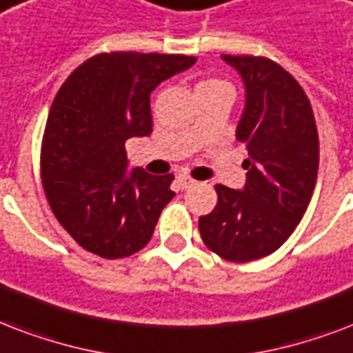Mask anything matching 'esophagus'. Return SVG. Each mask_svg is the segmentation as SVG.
Segmentation results:
<instances>
[{"label":"esophagus","instance_id":"1","mask_svg":"<svg viewBox=\"0 0 353 353\" xmlns=\"http://www.w3.org/2000/svg\"><path fill=\"white\" fill-rule=\"evenodd\" d=\"M176 182H179V185H180V188H182V190H185V188H191V185L195 184L196 180H195V179H191L190 174L180 173L179 176H176Z\"/></svg>","mask_w":353,"mask_h":353}]
</instances>
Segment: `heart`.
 <instances>
[{"instance_id": "1", "label": "heart", "mask_w": 353, "mask_h": 353, "mask_svg": "<svg viewBox=\"0 0 353 353\" xmlns=\"http://www.w3.org/2000/svg\"><path fill=\"white\" fill-rule=\"evenodd\" d=\"M223 86H228V84L217 81V79H208V81H201L196 84V88H223Z\"/></svg>"}]
</instances>
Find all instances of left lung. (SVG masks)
Returning a JSON list of instances; mask_svg holds the SVG:
<instances>
[{"label": "left lung", "instance_id": "8db88e82", "mask_svg": "<svg viewBox=\"0 0 353 353\" xmlns=\"http://www.w3.org/2000/svg\"><path fill=\"white\" fill-rule=\"evenodd\" d=\"M241 73L247 105L237 139L245 143V190L215 185L217 204L199 219L204 245L228 261L265 258L288 241L304 217L319 171V132L299 81L278 62L223 54Z\"/></svg>", "mask_w": 353, "mask_h": 353}]
</instances>
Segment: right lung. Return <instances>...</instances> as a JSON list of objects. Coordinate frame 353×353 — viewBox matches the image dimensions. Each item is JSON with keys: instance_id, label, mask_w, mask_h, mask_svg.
<instances>
[{"instance_id": "1", "label": "right lung", "mask_w": 353, "mask_h": 353, "mask_svg": "<svg viewBox=\"0 0 353 353\" xmlns=\"http://www.w3.org/2000/svg\"><path fill=\"white\" fill-rule=\"evenodd\" d=\"M195 57L112 51L75 68L49 110L40 174L49 208L64 230L105 259L132 256L174 193L169 174L132 169L125 141L152 130L149 95L195 64Z\"/></svg>"}]
</instances>
